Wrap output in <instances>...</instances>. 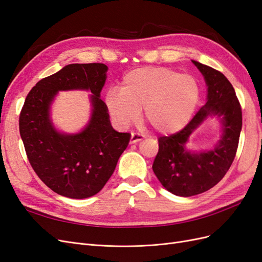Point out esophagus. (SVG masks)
I'll return each mask as SVG.
<instances>
[{
    "mask_svg": "<svg viewBox=\"0 0 262 262\" xmlns=\"http://www.w3.org/2000/svg\"><path fill=\"white\" fill-rule=\"evenodd\" d=\"M144 139V136L138 132H132L131 133V139H130V143H138L141 140Z\"/></svg>",
    "mask_w": 262,
    "mask_h": 262,
    "instance_id": "esophagus-1",
    "label": "esophagus"
}]
</instances>
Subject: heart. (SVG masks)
Listing matches in <instances>:
<instances>
[{
  "label": "heart",
  "instance_id": "b5f03b06",
  "mask_svg": "<svg viewBox=\"0 0 262 262\" xmlns=\"http://www.w3.org/2000/svg\"><path fill=\"white\" fill-rule=\"evenodd\" d=\"M200 85L188 74L166 68H142L126 73L121 89L109 90L106 106L115 122L125 128L144 109L147 123L160 133L176 132L188 123L200 100Z\"/></svg>",
  "mask_w": 262,
  "mask_h": 262
}]
</instances>
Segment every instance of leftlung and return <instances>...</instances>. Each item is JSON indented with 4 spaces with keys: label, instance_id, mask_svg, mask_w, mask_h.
<instances>
[{
    "label": "left lung",
    "instance_id": "left-lung-1",
    "mask_svg": "<svg viewBox=\"0 0 262 262\" xmlns=\"http://www.w3.org/2000/svg\"><path fill=\"white\" fill-rule=\"evenodd\" d=\"M208 85V100L184 129L158 139L153 171L169 192L191 196L208 191L225 176L238 147L243 125L242 107L233 85L220 71L192 61ZM222 116L224 136L209 152L190 154L184 147L191 134L209 115Z\"/></svg>",
    "mask_w": 262,
    "mask_h": 262
}]
</instances>
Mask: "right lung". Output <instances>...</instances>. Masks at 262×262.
Masks as SVG:
<instances>
[{"label": "right lung", "instance_id": "1", "mask_svg": "<svg viewBox=\"0 0 262 262\" xmlns=\"http://www.w3.org/2000/svg\"><path fill=\"white\" fill-rule=\"evenodd\" d=\"M107 70L102 63L64 67L30 90L19 114V133L31 167L47 187L63 196L84 199L98 193L130 141L131 134L113 129L107 106L99 98ZM68 89L93 94L89 125L71 136L55 132L49 118L53 97Z\"/></svg>", "mask_w": 262, "mask_h": 262}]
</instances>
